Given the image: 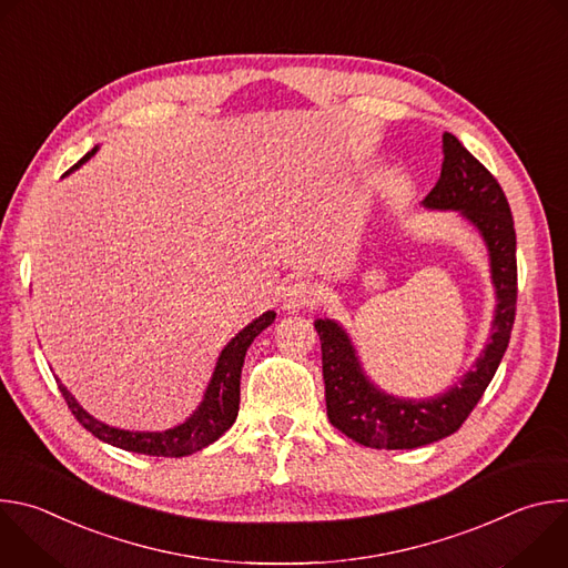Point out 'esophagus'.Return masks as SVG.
Instances as JSON below:
<instances>
[{"label":"esophagus","mask_w":568,"mask_h":568,"mask_svg":"<svg viewBox=\"0 0 568 568\" xmlns=\"http://www.w3.org/2000/svg\"><path fill=\"white\" fill-rule=\"evenodd\" d=\"M316 301V292L307 281H294L283 290V310L298 312Z\"/></svg>","instance_id":"esophagus-1"}]
</instances>
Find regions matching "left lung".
<instances>
[{
	"label": "left lung",
	"instance_id": "obj_1",
	"mask_svg": "<svg viewBox=\"0 0 568 568\" xmlns=\"http://www.w3.org/2000/svg\"><path fill=\"white\" fill-rule=\"evenodd\" d=\"M443 154L440 180L423 206L458 211L485 240L497 292L490 342L458 384L427 399H404L368 379L337 321L316 318L328 418L333 427L364 447L414 449L458 432L493 382L510 342L517 310V235L510 204L495 175L449 132L443 134Z\"/></svg>",
	"mask_w": 568,
	"mask_h": 568
}]
</instances>
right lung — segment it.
Returning a JSON list of instances; mask_svg holds the SVG:
<instances>
[{
	"label": "right lung",
	"mask_w": 568,
	"mask_h": 568,
	"mask_svg": "<svg viewBox=\"0 0 568 568\" xmlns=\"http://www.w3.org/2000/svg\"><path fill=\"white\" fill-rule=\"evenodd\" d=\"M97 150L99 148L88 152L64 175L75 171L80 164H85V161ZM274 318H276V312L267 310L265 314L254 318L247 328H242L224 346V351L217 357L213 377L206 386V393H204V399L200 402V407L182 425L166 429V432H128V429L110 427L80 407L75 397L67 390V386L60 384V379H55V382L67 402V407L75 416V420L88 432H92V436H97L99 440L114 445L119 449L145 454V456H169V458L189 456V454H195V452L209 447L211 443H215L235 423L237 407H240V373H242V364H245L247 348L267 326H272Z\"/></svg>",
	"instance_id": "right-lung-1"
}]
</instances>
